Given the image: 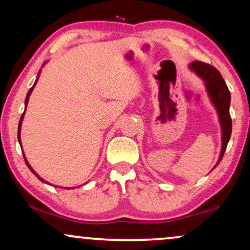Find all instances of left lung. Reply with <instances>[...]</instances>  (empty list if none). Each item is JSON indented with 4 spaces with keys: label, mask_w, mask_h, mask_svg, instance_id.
I'll list each match as a JSON object with an SVG mask.
<instances>
[{
    "label": "left lung",
    "mask_w": 250,
    "mask_h": 250,
    "mask_svg": "<svg viewBox=\"0 0 250 250\" xmlns=\"http://www.w3.org/2000/svg\"><path fill=\"white\" fill-rule=\"evenodd\" d=\"M189 68L205 81L208 95L210 97L214 107L216 108L217 115H219L221 129H222V147H221L219 161L216 163L217 166L222 160L231 135V117L229 114L230 93H229V89L220 71L213 65L201 61H194L189 64Z\"/></svg>",
    "instance_id": "obj_1"
}]
</instances>
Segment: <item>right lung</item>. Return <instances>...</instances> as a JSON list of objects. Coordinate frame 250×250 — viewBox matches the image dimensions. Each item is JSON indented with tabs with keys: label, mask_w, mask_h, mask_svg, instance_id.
<instances>
[{
	"label": "right lung",
	"mask_w": 250,
	"mask_h": 250,
	"mask_svg": "<svg viewBox=\"0 0 250 250\" xmlns=\"http://www.w3.org/2000/svg\"><path fill=\"white\" fill-rule=\"evenodd\" d=\"M40 73H41V71H39V74H37V79H36V81H35V83H34V85L33 87L30 88V90L28 91V94H27V97H25V101H24V103H25V108H27V104H28V101H29V96H30V94H31V91H33V89H34V87H35V84H36V82H37V80H39V76H40ZM23 116H24V111H23V114H22V116H21V120H20V123H19V130H17V137H19V142H20V145H21V125H22V121H23ZM23 157H24V161H25V165L28 166V168L30 169V171L31 173H33L34 175H35V176L37 177V179L39 180H41L42 182H45L47 183V185H49V182H47V181H44L42 179V177H40L39 175H37V173L35 170H34L33 168L30 167V165H29V162L27 161V159H25V156H24V153H23ZM75 188V187H74ZM73 188V189H74Z\"/></svg>",
	"instance_id": "add662e5"
}]
</instances>
